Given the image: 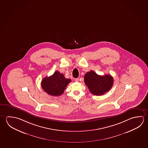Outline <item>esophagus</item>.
Returning <instances> with one entry per match:
<instances>
[{
    "mask_svg": "<svg viewBox=\"0 0 148 148\" xmlns=\"http://www.w3.org/2000/svg\"><path fill=\"white\" fill-rule=\"evenodd\" d=\"M74 80H75V82H79V78H76L74 79Z\"/></svg>",
    "mask_w": 148,
    "mask_h": 148,
    "instance_id": "1",
    "label": "esophagus"
}]
</instances>
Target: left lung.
I'll use <instances>...</instances> for the list:
<instances>
[{
	"label": "left lung",
	"instance_id": "1",
	"mask_svg": "<svg viewBox=\"0 0 148 148\" xmlns=\"http://www.w3.org/2000/svg\"><path fill=\"white\" fill-rule=\"evenodd\" d=\"M84 82L91 93L96 96H101L109 91L113 85L111 75H99L91 71L86 74Z\"/></svg>",
	"mask_w": 148,
	"mask_h": 148
}]
</instances>
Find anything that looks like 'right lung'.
I'll return each mask as SVG.
<instances>
[{
	"mask_svg": "<svg viewBox=\"0 0 148 148\" xmlns=\"http://www.w3.org/2000/svg\"><path fill=\"white\" fill-rule=\"evenodd\" d=\"M71 80L66 78L63 74L56 71L49 77H45L42 81L41 85L43 90L48 95L52 96L61 95Z\"/></svg>",
	"mask_w": 148,
	"mask_h": 148,
	"instance_id": "1",
	"label": "right lung"
}]
</instances>
